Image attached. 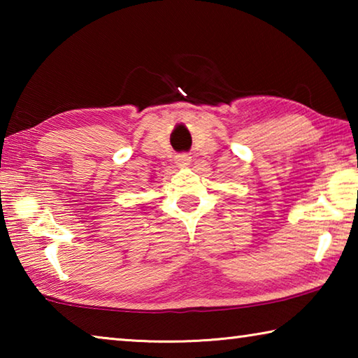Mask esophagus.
<instances>
[{
	"label": "esophagus",
	"mask_w": 358,
	"mask_h": 358,
	"mask_svg": "<svg viewBox=\"0 0 358 358\" xmlns=\"http://www.w3.org/2000/svg\"><path fill=\"white\" fill-rule=\"evenodd\" d=\"M189 161H191L189 155H178L177 156V162L180 166H187V164H189Z\"/></svg>",
	"instance_id": "obj_1"
}]
</instances>
